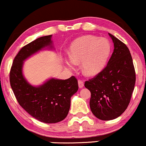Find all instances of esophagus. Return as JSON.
I'll return each instance as SVG.
<instances>
[{
  "instance_id": "obj_1",
  "label": "esophagus",
  "mask_w": 146,
  "mask_h": 146,
  "mask_svg": "<svg viewBox=\"0 0 146 146\" xmlns=\"http://www.w3.org/2000/svg\"><path fill=\"white\" fill-rule=\"evenodd\" d=\"M78 86L80 88H82L84 86V81L82 80H78Z\"/></svg>"
}]
</instances>
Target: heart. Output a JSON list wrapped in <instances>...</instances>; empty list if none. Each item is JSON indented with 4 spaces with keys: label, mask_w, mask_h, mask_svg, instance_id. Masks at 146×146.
<instances>
[{
    "label": "heart",
    "mask_w": 146,
    "mask_h": 146,
    "mask_svg": "<svg viewBox=\"0 0 146 146\" xmlns=\"http://www.w3.org/2000/svg\"><path fill=\"white\" fill-rule=\"evenodd\" d=\"M111 51V44L107 39L91 35L82 36L70 45L68 52L70 60L66 61V64L73 69L75 63L82 62L83 72L89 76H94L103 69Z\"/></svg>",
    "instance_id": "heart-1"
}]
</instances>
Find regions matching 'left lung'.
<instances>
[{
	"label": "left lung",
	"mask_w": 146,
	"mask_h": 146,
	"mask_svg": "<svg viewBox=\"0 0 146 146\" xmlns=\"http://www.w3.org/2000/svg\"><path fill=\"white\" fill-rule=\"evenodd\" d=\"M114 49L106 66L84 82L91 92L93 114L102 121L116 118L125 111L134 89L136 73L130 52L124 43L109 33Z\"/></svg>",
	"instance_id": "1"
}]
</instances>
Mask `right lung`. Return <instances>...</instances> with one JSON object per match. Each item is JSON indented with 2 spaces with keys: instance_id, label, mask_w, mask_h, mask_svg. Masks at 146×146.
Listing matches in <instances>:
<instances>
[{
  "instance_id": "right-lung-1",
  "label": "right lung",
  "mask_w": 146,
  "mask_h": 146,
  "mask_svg": "<svg viewBox=\"0 0 146 146\" xmlns=\"http://www.w3.org/2000/svg\"><path fill=\"white\" fill-rule=\"evenodd\" d=\"M52 35L41 36L24 46L14 57L9 72V82L19 104L29 114L45 123H55L66 117L70 98L78 90L75 76L67 80L50 79L35 87L27 82L22 74L23 61L50 46Z\"/></svg>"
}]
</instances>
